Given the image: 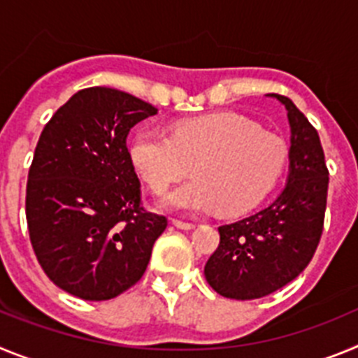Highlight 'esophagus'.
Instances as JSON below:
<instances>
[{
  "label": "esophagus",
  "instance_id": "esophagus-1",
  "mask_svg": "<svg viewBox=\"0 0 358 358\" xmlns=\"http://www.w3.org/2000/svg\"><path fill=\"white\" fill-rule=\"evenodd\" d=\"M172 224L176 227H179V229H185V231H188V229H194L195 227V224H192V222H182V220H177V218H172Z\"/></svg>",
  "mask_w": 358,
  "mask_h": 358
}]
</instances>
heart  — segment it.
Instances as JSON below:
<instances>
[{
	"instance_id": "b5f03b06",
	"label": "heart",
	"mask_w": 358,
	"mask_h": 358,
	"mask_svg": "<svg viewBox=\"0 0 358 358\" xmlns=\"http://www.w3.org/2000/svg\"><path fill=\"white\" fill-rule=\"evenodd\" d=\"M289 148L280 134L236 113L179 120L172 136L141 127L129 141V159L148 188L161 194L189 172L195 179L161 201L182 213L220 210L238 215L255 208L273 189Z\"/></svg>"
}]
</instances>
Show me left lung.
I'll return each instance as SVG.
<instances>
[{"mask_svg":"<svg viewBox=\"0 0 358 358\" xmlns=\"http://www.w3.org/2000/svg\"><path fill=\"white\" fill-rule=\"evenodd\" d=\"M287 109L290 123L289 177L276 201L249 217L218 227L220 243L204 265L215 292L229 299H258L305 271L321 240L328 169L321 140L292 100L268 94Z\"/></svg>","mask_w":358,"mask_h":358,"instance_id":"1","label":"left lung"}]
</instances>
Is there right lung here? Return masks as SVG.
<instances>
[{
    "instance_id": "right-lung-1",
    "label": "right lung",
    "mask_w": 358,
    "mask_h": 358,
    "mask_svg": "<svg viewBox=\"0 0 358 358\" xmlns=\"http://www.w3.org/2000/svg\"><path fill=\"white\" fill-rule=\"evenodd\" d=\"M157 109L113 87H87L41 132L27 182L34 252L59 289L106 301L141 280L166 217L141 206L129 131Z\"/></svg>"
}]
</instances>
